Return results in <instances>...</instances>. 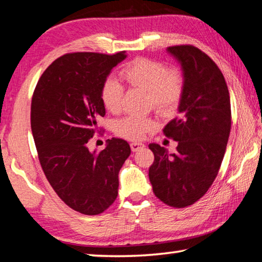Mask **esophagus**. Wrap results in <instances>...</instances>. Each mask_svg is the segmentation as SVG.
<instances>
[{
	"mask_svg": "<svg viewBox=\"0 0 262 262\" xmlns=\"http://www.w3.org/2000/svg\"><path fill=\"white\" fill-rule=\"evenodd\" d=\"M145 147L144 143H141V142H133V143H130V148L134 152L139 151L140 149H143Z\"/></svg>",
	"mask_w": 262,
	"mask_h": 262,
	"instance_id": "34e87169",
	"label": "esophagus"
}]
</instances>
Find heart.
<instances>
[{"label": "heart", "instance_id": "1", "mask_svg": "<svg viewBox=\"0 0 262 262\" xmlns=\"http://www.w3.org/2000/svg\"><path fill=\"white\" fill-rule=\"evenodd\" d=\"M121 77L132 86L149 92V103L158 113L167 115L174 112L183 98L185 78L179 70L168 69L166 64L147 57H137L121 70ZM123 86L117 79H106L101 88V100L111 112L121 107ZM150 117L129 115L115 122L114 132L128 140H142L156 128Z\"/></svg>", "mask_w": 262, "mask_h": 262}]
</instances>
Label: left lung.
Listing matches in <instances>:
<instances>
[{
    "mask_svg": "<svg viewBox=\"0 0 262 262\" xmlns=\"http://www.w3.org/2000/svg\"><path fill=\"white\" fill-rule=\"evenodd\" d=\"M180 62L185 89L179 115L163 129L178 142L176 154L149 144L154 163L149 179L165 205L185 208L207 193L219 173L231 129V105L223 74L206 53L192 45L167 48Z\"/></svg>",
    "mask_w": 262,
    "mask_h": 262,
    "instance_id": "8db88e82",
    "label": "left lung"
}]
</instances>
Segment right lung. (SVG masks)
<instances>
[{
	"instance_id": "obj_1",
	"label": "right lung",
	"mask_w": 262,
	"mask_h": 262,
	"mask_svg": "<svg viewBox=\"0 0 262 262\" xmlns=\"http://www.w3.org/2000/svg\"><path fill=\"white\" fill-rule=\"evenodd\" d=\"M115 54L68 53L48 66L35 85L31 103V129L41 168L66 205L84 215H98L118 196L119 171L130 147L108 140L101 151L88 148L97 120L105 115L101 88L115 66Z\"/></svg>"
}]
</instances>
